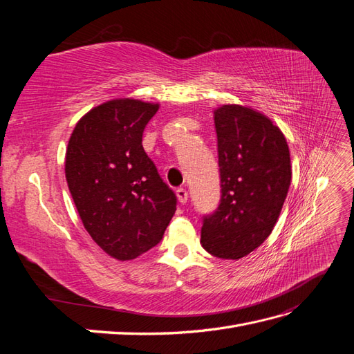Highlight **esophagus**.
Listing matches in <instances>:
<instances>
[{
	"mask_svg": "<svg viewBox=\"0 0 354 354\" xmlns=\"http://www.w3.org/2000/svg\"><path fill=\"white\" fill-rule=\"evenodd\" d=\"M176 195H177V199H178L181 205H185V203L187 202V190L183 189V187H180V189L176 190Z\"/></svg>",
	"mask_w": 354,
	"mask_h": 354,
	"instance_id": "1",
	"label": "esophagus"
}]
</instances>
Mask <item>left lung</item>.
<instances>
[{
    "label": "left lung",
    "mask_w": 354,
    "mask_h": 354,
    "mask_svg": "<svg viewBox=\"0 0 354 354\" xmlns=\"http://www.w3.org/2000/svg\"><path fill=\"white\" fill-rule=\"evenodd\" d=\"M221 199L203 217L201 243L211 255L239 260L269 238L289 185L291 158L270 118L241 104L214 111Z\"/></svg>",
    "instance_id": "obj_1"
}]
</instances>
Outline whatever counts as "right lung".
<instances>
[{"label":"right lung","mask_w":354,"mask_h":354,"mask_svg":"<svg viewBox=\"0 0 354 354\" xmlns=\"http://www.w3.org/2000/svg\"><path fill=\"white\" fill-rule=\"evenodd\" d=\"M158 103L115 99L85 113L71 134L65 174L85 230L116 260L137 259L162 239L177 198L142 138Z\"/></svg>","instance_id":"right-lung-1"}]
</instances>
